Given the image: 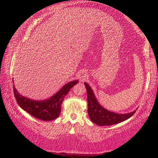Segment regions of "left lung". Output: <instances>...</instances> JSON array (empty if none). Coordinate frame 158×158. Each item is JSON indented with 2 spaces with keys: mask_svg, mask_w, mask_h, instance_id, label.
Segmentation results:
<instances>
[{
  "mask_svg": "<svg viewBox=\"0 0 158 158\" xmlns=\"http://www.w3.org/2000/svg\"><path fill=\"white\" fill-rule=\"evenodd\" d=\"M84 84L87 90L88 114L91 121L96 125L106 126L119 123L130 118L135 113L136 111H134L130 113L121 114L108 111L99 104L89 84L85 82Z\"/></svg>",
  "mask_w": 158,
  "mask_h": 158,
  "instance_id": "8db88e82",
  "label": "left lung"
}]
</instances>
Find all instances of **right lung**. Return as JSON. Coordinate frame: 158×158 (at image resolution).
I'll return each mask as SVG.
<instances>
[{
	"mask_svg": "<svg viewBox=\"0 0 158 158\" xmlns=\"http://www.w3.org/2000/svg\"><path fill=\"white\" fill-rule=\"evenodd\" d=\"M77 83L78 80L68 83L59 91L46 100H33L23 97L17 92L15 86L13 91L17 102L21 109L36 118L48 121L54 120L59 116L61 111V104L64 98L68 94L70 89Z\"/></svg>",
	"mask_w": 158,
	"mask_h": 158,
	"instance_id": "1",
	"label": "right lung"
}]
</instances>
